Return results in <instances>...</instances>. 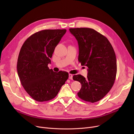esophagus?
I'll use <instances>...</instances> for the list:
<instances>
[{
  "mask_svg": "<svg viewBox=\"0 0 134 134\" xmlns=\"http://www.w3.org/2000/svg\"><path fill=\"white\" fill-rule=\"evenodd\" d=\"M69 79L71 80L73 79V75L72 74H69Z\"/></svg>",
  "mask_w": 134,
  "mask_h": 134,
  "instance_id": "34e87169",
  "label": "esophagus"
}]
</instances>
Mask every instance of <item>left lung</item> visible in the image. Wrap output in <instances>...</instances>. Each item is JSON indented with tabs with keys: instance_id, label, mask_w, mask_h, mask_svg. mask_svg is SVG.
<instances>
[{
	"instance_id": "left-lung-1",
	"label": "left lung",
	"mask_w": 134,
	"mask_h": 134,
	"mask_svg": "<svg viewBox=\"0 0 134 134\" xmlns=\"http://www.w3.org/2000/svg\"><path fill=\"white\" fill-rule=\"evenodd\" d=\"M78 41V61L88 67L87 78L74 75L80 82L78 93L82 100L95 103L101 100L113 86L117 74V61L114 48L108 38L91 28H70Z\"/></svg>"
}]
</instances>
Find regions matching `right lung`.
<instances>
[{"label":"right lung","mask_w":134,"mask_h":134,"mask_svg":"<svg viewBox=\"0 0 134 134\" xmlns=\"http://www.w3.org/2000/svg\"><path fill=\"white\" fill-rule=\"evenodd\" d=\"M66 29H47L28 37L20 50L17 69L21 83L35 100H51L68 78L64 71L55 72L48 67L56 46Z\"/></svg>","instance_id":"right-lung-1"}]
</instances>
